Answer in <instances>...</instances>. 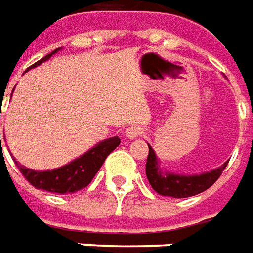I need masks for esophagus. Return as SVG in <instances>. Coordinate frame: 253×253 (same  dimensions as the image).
Listing matches in <instances>:
<instances>
[{"instance_id": "1", "label": "esophagus", "mask_w": 253, "mask_h": 253, "mask_svg": "<svg viewBox=\"0 0 253 253\" xmlns=\"http://www.w3.org/2000/svg\"><path fill=\"white\" fill-rule=\"evenodd\" d=\"M144 129L142 126H139V125H130L126 128L125 130V135L129 137V139H135V137L139 136H143Z\"/></svg>"}]
</instances>
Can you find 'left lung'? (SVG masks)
Instances as JSON below:
<instances>
[{"mask_svg": "<svg viewBox=\"0 0 253 253\" xmlns=\"http://www.w3.org/2000/svg\"><path fill=\"white\" fill-rule=\"evenodd\" d=\"M227 163L223 164L217 169L201 173V175H191V176L175 175V173L161 170V168L158 167L156 153L149 144L146 176L149 179L151 187L156 190L158 194L165 197H173V198H186V197L200 194L207 189H210L211 186L220 177L224 168L227 167Z\"/></svg>", "mask_w": 253, "mask_h": 253, "instance_id": "8db88e82", "label": "left lung"}]
</instances>
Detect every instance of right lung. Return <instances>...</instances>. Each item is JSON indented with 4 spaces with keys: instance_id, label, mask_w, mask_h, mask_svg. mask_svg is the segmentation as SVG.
<instances>
[{
    "instance_id": "right-lung-1",
    "label": "right lung",
    "mask_w": 253,
    "mask_h": 253,
    "mask_svg": "<svg viewBox=\"0 0 253 253\" xmlns=\"http://www.w3.org/2000/svg\"><path fill=\"white\" fill-rule=\"evenodd\" d=\"M57 50L59 49L50 52L49 55H46L41 60H38L37 63L30 66V69L37 67L38 64L48 60L52 55L56 53ZM120 143H121V139L118 136L106 139L103 142L97 143L95 147H92L89 151H86L84 156L71 161L70 164H67L64 167L57 168V169L40 172V170L26 168V167L17 163L16 160H15V164L20 170V173L24 176V179L30 184H33L36 189L45 190L49 193L69 194V193H76L78 190L85 189L92 182V179L95 177L97 170L100 169V167L103 165L107 156L116 147H118ZM1 150H2V147H1Z\"/></svg>"
}]
</instances>
